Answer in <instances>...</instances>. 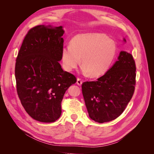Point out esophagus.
<instances>
[{"label": "esophagus", "mask_w": 154, "mask_h": 154, "mask_svg": "<svg viewBox=\"0 0 154 154\" xmlns=\"http://www.w3.org/2000/svg\"><path fill=\"white\" fill-rule=\"evenodd\" d=\"M82 82H83V80H82L81 78H77V84L78 85H82Z\"/></svg>", "instance_id": "34e87169"}]
</instances>
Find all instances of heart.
Wrapping results in <instances>:
<instances>
[{
	"label": "heart",
	"instance_id": "b5f03b06",
	"mask_svg": "<svg viewBox=\"0 0 154 154\" xmlns=\"http://www.w3.org/2000/svg\"><path fill=\"white\" fill-rule=\"evenodd\" d=\"M116 53L114 42L102 33L79 35L73 38L70 46L62 49L64 67L72 71L80 63L83 71L91 78L100 77L108 71Z\"/></svg>",
	"mask_w": 154,
	"mask_h": 154
}]
</instances>
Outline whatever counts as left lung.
I'll use <instances>...</instances> for the list:
<instances>
[{
    "label": "left lung",
    "mask_w": 154,
    "mask_h": 154,
    "mask_svg": "<svg viewBox=\"0 0 154 154\" xmlns=\"http://www.w3.org/2000/svg\"><path fill=\"white\" fill-rule=\"evenodd\" d=\"M136 71L133 56L122 51L118 61L103 76L82 83L83 98L92 119L108 122L123 112L134 93Z\"/></svg>",
    "instance_id": "left-lung-1"
}]
</instances>
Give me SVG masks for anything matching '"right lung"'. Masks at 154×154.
I'll use <instances>...</instances> for the list:
<instances>
[{
    "instance_id": "add662e5",
    "label": "right lung",
    "mask_w": 154,
    "mask_h": 154,
    "mask_svg": "<svg viewBox=\"0 0 154 154\" xmlns=\"http://www.w3.org/2000/svg\"><path fill=\"white\" fill-rule=\"evenodd\" d=\"M63 33L62 26L32 27L16 59L18 97L26 112L40 122H54L60 117L65 92L76 82L75 76L63 71L58 62L62 60Z\"/></svg>"
}]
</instances>
